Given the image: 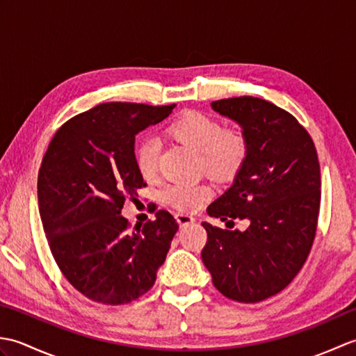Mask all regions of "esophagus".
Segmentation results:
<instances>
[{
  "label": "esophagus",
  "instance_id": "obj_1",
  "mask_svg": "<svg viewBox=\"0 0 356 356\" xmlns=\"http://www.w3.org/2000/svg\"><path fill=\"white\" fill-rule=\"evenodd\" d=\"M176 220H177V223L182 226H188V225H193L195 220H194V217H191L190 214H185V213H177L176 214Z\"/></svg>",
  "mask_w": 356,
  "mask_h": 356
}]
</instances>
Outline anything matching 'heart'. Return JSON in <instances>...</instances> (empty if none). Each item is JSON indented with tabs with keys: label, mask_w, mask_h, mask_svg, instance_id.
Wrapping results in <instances>:
<instances>
[{
	"label": "heart",
	"mask_w": 356,
	"mask_h": 356,
	"mask_svg": "<svg viewBox=\"0 0 356 356\" xmlns=\"http://www.w3.org/2000/svg\"><path fill=\"white\" fill-rule=\"evenodd\" d=\"M172 139L199 151L200 166L211 177L234 176L248 157V139L238 128H223L220 120L202 111H188L168 127ZM161 143L154 138L142 139L134 149V161L143 179H153L159 170ZM211 197L205 184H174L163 190V200L185 213L199 209Z\"/></svg>",
	"instance_id": "heart-1"
}]
</instances>
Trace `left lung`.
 Listing matches in <instances>:
<instances>
[{"instance_id":"left-lung-1","label":"left lung","mask_w":356,"mask_h":356,"mask_svg":"<svg viewBox=\"0 0 356 356\" xmlns=\"http://www.w3.org/2000/svg\"><path fill=\"white\" fill-rule=\"evenodd\" d=\"M211 107L236 120L249 149L229 190L207 213L226 225L246 218L249 228L203 222L202 261L225 297L259 303L282 292L311 252L321 199L318 156L306 128L275 104L240 96Z\"/></svg>"}]
</instances>
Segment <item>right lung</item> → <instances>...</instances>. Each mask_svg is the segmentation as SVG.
<instances>
[{
  "instance_id": "add662e5",
  "label": "right lung",
  "mask_w": 356,
  "mask_h": 356,
  "mask_svg": "<svg viewBox=\"0 0 356 356\" xmlns=\"http://www.w3.org/2000/svg\"><path fill=\"white\" fill-rule=\"evenodd\" d=\"M176 104L107 102L81 113L53 136L38 172V205L53 259L69 283L102 305H127L148 292L179 225L168 211L128 231L125 199L143 184L136 134Z\"/></svg>"
}]
</instances>
